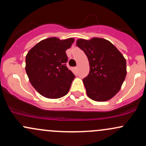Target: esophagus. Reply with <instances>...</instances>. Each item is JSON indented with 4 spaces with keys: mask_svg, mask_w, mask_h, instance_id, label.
Segmentation results:
<instances>
[{
    "mask_svg": "<svg viewBox=\"0 0 146 146\" xmlns=\"http://www.w3.org/2000/svg\"><path fill=\"white\" fill-rule=\"evenodd\" d=\"M75 71L78 72V66H76V67H75Z\"/></svg>",
    "mask_w": 146,
    "mask_h": 146,
    "instance_id": "34e87169",
    "label": "esophagus"
}]
</instances>
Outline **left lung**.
Returning <instances> with one entry per match:
<instances>
[{
	"mask_svg": "<svg viewBox=\"0 0 146 146\" xmlns=\"http://www.w3.org/2000/svg\"><path fill=\"white\" fill-rule=\"evenodd\" d=\"M76 44L83 50L89 62V74L83 80L88 98L96 102L113 98L121 89L126 76L124 57L104 38H80Z\"/></svg>",
	"mask_w": 146,
	"mask_h": 146,
	"instance_id": "obj_1",
	"label": "left lung"
}]
</instances>
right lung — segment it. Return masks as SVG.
Returning a JSON list of instances; mask_svg holds the SVG:
<instances>
[{
	"mask_svg": "<svg viewBox=\"0 0 146 146\" xmlns=\"http://www.w3.org/2000/svg\"><path fill=\"white\" fill-rule=\"evenodd\" d=\"M74 38H46L28 51L25 70L30 83L41 95L58 99L68 93L75 75L66 67V51Z\"/></svg>",
	"mask_w": 146,
	"mask_h": 146,
	"instance_id": "add662e5",
	"label": "right lung"
}]
</instances>
